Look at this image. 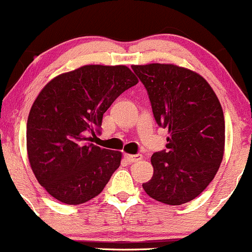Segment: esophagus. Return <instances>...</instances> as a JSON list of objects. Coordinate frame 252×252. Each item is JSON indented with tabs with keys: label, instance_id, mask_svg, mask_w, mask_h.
<instances>
[{
	"label": "esophagus",
	"instance_id": "34e87169",
	"mask_svg": "<svg viewBox=\"0 0 252 252\" xmlns=\"http://www.w3.org/2000/svg\"><path fill=\"white\" fill-rule=\"evenodd\" d=\"M125 158L127 159V162L135 163V162H139L140 159H143V155H140V154L127 155V154H125Z\"/></svg>",
	"mask_w": 252,
	"mask_h": 252
}]
</instances>
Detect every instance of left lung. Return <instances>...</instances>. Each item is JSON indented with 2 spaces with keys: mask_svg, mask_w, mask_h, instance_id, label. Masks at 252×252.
I'll list each match as a JSON object with an SVG mask.
<instances>
[{
  "mask_svg": "<svg viewBox=\"0 0 252 252\" xmlns=\"http://www.w3.org/2000/svg\"><path fill=\"white\" fill-rule=\"evenodd\" d=\"M148 92L166 149L151 157L154 176L144 190L157 201H191L216 176L224 156L225 120L216 93L196 72L172 64L132 65Z\"/></svg>",
  "mask_w": 252,
  "mask_h": 252,
  "instance_id": "obj_1",
  "label": "left lung"
}]
</instances>
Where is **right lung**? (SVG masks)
Instances as JSON below:
<instances>
[{"instance_id": "add662e5", "label": "right lung", "mask_w": 252, "mask_h": 252, "mask_svg": "<svg viewBox=\"0 0 252 252\" xmlns=\"http://www.w3.org/2000/svg\"><path fill=\"white\" fill-rule=\"evenodd\" d=\"M138 83L125 66L86 65L45 86L27 120L32 170L51 196L80 205L98 195L120 165L121 152L92 143L102 118L124 92Z\"/></svg>"}]
</instances>
